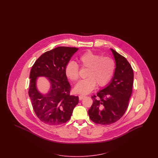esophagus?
<instances>
[{
    "mask_svg": "<svg viewBox=\"0 0 158 158\" xmlns=\"http://www.w3.org/2000/svg\"><path fill=\"white\" fill-rule=\"evenodd\" d=\"M86 97V96H83V95H80V96H79V100H81L82 99H83L84 98H85Z\"/></svg>",
    "mask_w": 158,
    "mask_h": 158,
    "instance_id": "esophagus-1",
    "label": "esophagus"
}]
</instances>
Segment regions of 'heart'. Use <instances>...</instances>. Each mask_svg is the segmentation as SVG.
Masks as SVG:
<instances>
[{
	"label": "heart",
	"mask_w": 158,
	"mask_h": 158,
	"mask_svg": "<svg viewBox=\"0 0 158 158\" xmlns=\"http://www.w3.org/2000/svg\"><path fill=\"white\" fill-rule=\"evenodd\" d=\"M82 68H88L85 79L79 81L75 87L77 93L86 94L98 86H104L110 81L115 69L114 61L108 57H102L91 51L86 52L79 58ZM79 68L77 63L70 61L65 68L67 77L72 81L79 79Z\"/></svg>",
	"instance_id": "b5f03b06"
}]
</instances>
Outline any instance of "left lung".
Returning <instances> with one entry per match:
<instances>
[{
    "label": "left lung",
    "mask_w": 158,
    "mask_h": 158,
    "mask_svg": "<svg viewBox=\"0 0 158 158\" xmlns=\"http://www.w3.org/2000/svg\"><path fill=\"white\" fill-rule=\"evenodd\" d=\"M116 63L114 77L109 85L92 96L88 114L97 124L107 125L119 120L127 109L133 85V70L126 58L110 48Z\"/></svg>",
    "instance_id": "left-lung-1"
}]
</instances>
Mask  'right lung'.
Instances as JSON below:
<instances>
[{
    "instance_id": "1",
    "label": "right lung",
    "mask_w": 158,
    "mask_h": 158,
    "mask_svg": "<svg viewBox=\"0 0 158 158\" xmlns=\"http://www.w3.org/2000/svg\"><path fill=\"white\" fill-rule=\"evenodd\" d=\"M78 48L60 46L43 53L34 63L30 72L29 96L35 113L48 125H59L70 119L79 102L78 96L70 95L71 89L65 68ZM48 78L51 83L48 93L42 95L37 89L38 77Z\"/></svg>"
}]
</instances>
